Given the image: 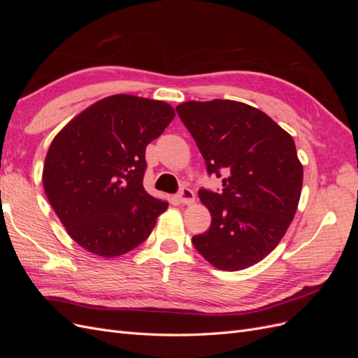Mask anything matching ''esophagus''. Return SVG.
Instances as JSON below:
<instances>
[{
  "label": "esophagus",
  "mask_w": 358,
  "mask_h": 358,
  "mask_svg": "<svg viewBox=\"0 0 358 358\" xmlns=\"http://www.w3.org/2000/svg\"><path fill=\"white\" fill-rule=\"evenodd\" d=\"M178 199L182 204H192L194 200H196V194H194L192 189L183 187V188H180V191L178 194Z\"/></svg>",
  "instance_id": "1"
}]
</instances>
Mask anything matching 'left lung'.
<instances>
[{"instance_id":"8db88e82","label":"left lung","mask_w":358,"mask_h":358,"mask_svg":"<svg viewBox=\"0 0 358 358\" xmlns=\"http://www.w3.org/2000/svg\"><path fill=\"white\" fill-rule=\"evenodd\" d=\"M176 112L222 191L199 189L212 222L192 245L216 268L242 270L273 251L300 200L303 167L292 137L272 117L231 100L187 101Z\"/></svg>"}]
</instances>
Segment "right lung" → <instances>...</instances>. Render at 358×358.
Returning <instances> with one entry per match:
<instances>
[{
  "label": "right lung",
  "instance_id": "add662e5",
  "mask_svg": "<svg viewBox=\"0 0 358 358\" xmlns=\"http://www.w3.org/2000/svg\"><path fill=\"white\" fill-rule=\"evenodd\" d=\"M175 117L167 103L112 95L96 101L53 138L43 185L74 242L100 257L143 243L169 203L143 188L146 146Z\"/></svg>",
  "mask_w": 358,
  "mask_h": 358
}]
</instances>
